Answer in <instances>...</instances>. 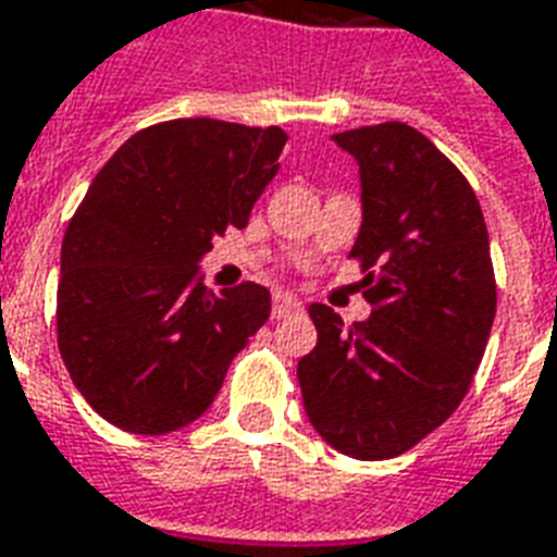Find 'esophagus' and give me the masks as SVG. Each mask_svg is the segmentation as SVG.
<instances>
[{"label": "esophagus", "instance_id": "1", "mask_svg": "<svg viewBox=\"0 0 557 557\" xmlns=\"http://www.w3.org/2000/svg\"><path fill=\"white\" fill-rule=\"evenodd\" d=\"M295 312H300V300L288 295V292H274V297H271V318H288L295 315Z\"/></svg>", "mask_w": 557, "mask_h": 557}]
</instances>
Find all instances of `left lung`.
Listing matches in <instances>:
<instances>
[{"instance_id":"8db88e82","label":"left lung","mask_w":557,"mask_h":557,"mask_svg":"<svg viewBox=\"0 0 557 557\" xmlns=\"http://www.w3.org/2000/svg\"><path fill=\"white\" fill-rule=\"evenodd\" d=\"M362 177L368 321L324 304L318 345L297 362L318 435L362 461L403 456L458 409L496 315L491 242L473 186L420 131L382 122L335 134Z\"/></svg>"}]
</instances>
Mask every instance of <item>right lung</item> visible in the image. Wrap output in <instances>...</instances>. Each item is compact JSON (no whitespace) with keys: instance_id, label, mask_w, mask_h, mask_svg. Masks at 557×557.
<instances>
[{"instance_id":"right-lung-1","label":"right lung","mask_w":557,"mask_h":557,"mask_svg":"<svg viewBox=\"0 0 557 557\" xmlns=\"http://www.w3.org/2000/svg\"><path fill=\"white\" fill-rule=\"evenodd\" d=\"M286 139L277 125L172 119L101 165L63 236L58 347L108 423L165 435L198 420L269 321V288L212 295L198 262L248 224Z\"/></svg>"}]
</instances>
